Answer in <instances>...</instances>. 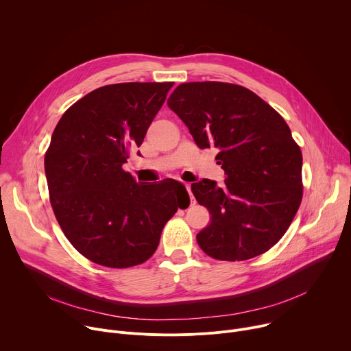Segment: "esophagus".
Here are the masks:
<instances>
[{
    "label": "esophagus",
    "mask_w": 351,
    "mask_h": 351,
    "mask_svg": "<svg viewBox=\"0 0 351 351\" xmlns=\"http://www.w3.org/2000/svg\"><path fill=\"white\" fill-rule=\"evenodd\" d=\"M184 186H186V190H187V193H189V195H190V203L194 204L195 199H194V195H193V193H191V186H190L189 183H184Z\"/></svg>",
    "instance_id": "obj_1"
}]
</instances>
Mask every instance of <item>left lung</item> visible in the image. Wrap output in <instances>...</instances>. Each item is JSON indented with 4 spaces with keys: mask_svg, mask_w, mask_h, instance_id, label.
Listing matches in <instances>:
<instances>
[{
    "mask_svg": "<svg viewBox=\"0 0 351 351\" xmlns=\"http://www.w3.org/2000/svg\"><path fill=\"white\" fill-rule=\"evenodd\" d=\"M168 107L199 148L217 147L225 183L191 184L211 223L197 234L215 260L244 261L275 245L303 197V156L285 119L257 94L222 82L179 84Z\"/></svg>",
    "mask_w": 351,
    "mask_h": 351,
    "instance_id": "left-lung-1",
    "label": "left lung"
}]
</instances>
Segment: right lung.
<instances>
[{"instance_id":"right-lung-1","label":"right lung","mask_w":351,"mask_h":351,"mask_svg":"<svg viewBox=\"0 0 351 351\" xmlns=\"http://www.w3.org/2000/svg\"><path fill=\"white\" fill-rule=\"evenodd\" d=\"M172 86L95 88L68 108L53 133L44 158L49 199L68 240L95 264L129 268L147 261L189 198L176 180L140 184L122 169L129 147H140Z\"/></svg>"}]
</instances>
